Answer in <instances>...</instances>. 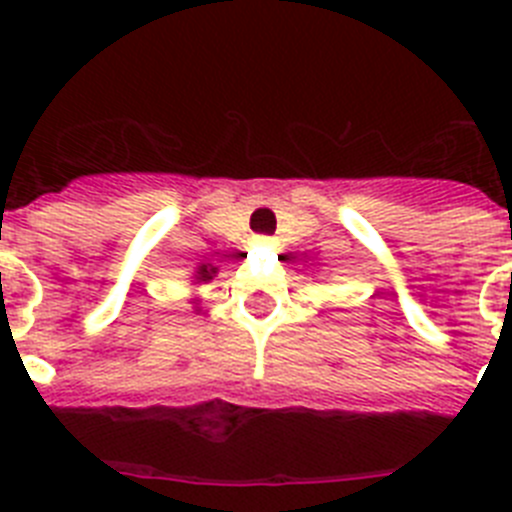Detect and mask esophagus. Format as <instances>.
Here are the masks:
<instances>
[{"mask_svg":"<svg viewBox=\"0 0 512 512\" xmlns=\"http://www.w3.org/2000/svg\"><path fill=\"white\" fill-rule=\"evenodd\" d=\"M256 243H261V246H274V238H266V235H259V238H256Z\"/></svg>","mask_w":512,"mask_h":512,"instance_id":"34e87169","label":"esophagus"}]
</instances>
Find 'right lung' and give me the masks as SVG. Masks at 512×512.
Listing matches in <instances>:
<instances>
[{"mask_svg": "<svg viewBox=\"0 0 512 512\" xmlns=\"http://www.w3.org/2000/svg\"><path fill=\"white\" fill-rule=\"evenodd\" d=\"M215 274H217V269H215V266H210V264H202L200 269L194 271V282H197V284H200V282H210V279L215 277Z\"/></svg>", "mask_w": 512, "mask_h": 512, "instance_id": "right-lung-1", "label": "right lung"}]
</instances>
